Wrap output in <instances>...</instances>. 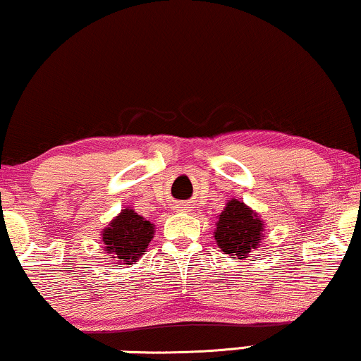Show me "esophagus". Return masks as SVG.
I'll use <instances>...</instances> for the list:
<instances>
[{
	"label": "esophagus",
	"mask_w": 361,
	"mask_h": 361,
	"mask_svg": "<svg viewBox=\"0 0 361 361\" xmlns=\"http://www.w3.org/2000/svg\"><path fill=\"white\" fill-rule=\"evenodd\" d=\"M177 207H179V211H185L184 209V204H177Z\"/></svg>",
	"instance_id": "obj_1"
}]
</instances>
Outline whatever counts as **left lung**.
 <instances>
[{"instance_id": "left-lung-1", "label": "left lung", "mask_w": 361, "mask_h": 361, "mask_svg": "<svg viewBox=\"0 0 361 361\" xmlns=\"http://www.w3.org/2000/svg\"><path fill=\"white\" fill-rule=\"evenodd\" d=\"M265 223L257 211L240 199H230L218 216L214 240L233 260H245L262 247Z\"/></svg>"}]
</instances>
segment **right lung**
<instances>
[{"instance_id":"right-lung-1","label":"right lung","mask_w":361,"mask_h":361,"mask_svg":"<svg viewBox=\"0 0 361 361\" xmlns=\"http://www.w3.org/2000/svg\"><path fill=\"white\" fill-rule=\"evenodd\" d=\"M155 235V224L125 207L101 231V243L106 255L120 265H133L147 252Z\"/></svg>"}]
</instances>
